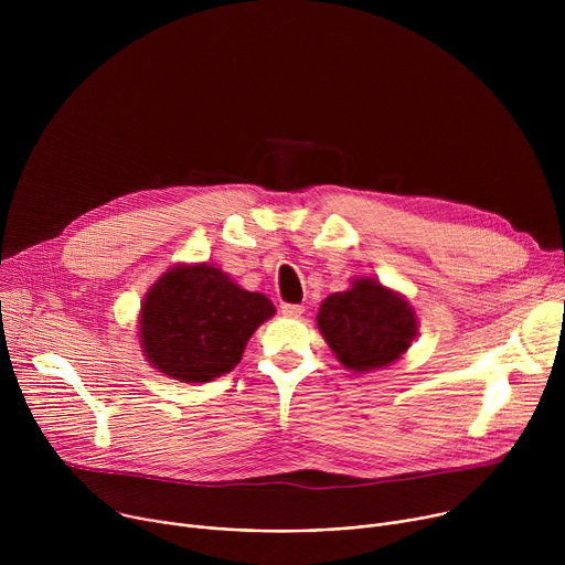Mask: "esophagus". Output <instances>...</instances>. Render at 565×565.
<instances>
[{
	"label": "esophagus",
	"instance_id": "obj_1",
	"mask_svg": "<svg viewBox=\"0 0 565 565\" xmlns=\"http://www.w3.org/2000/svg\"><path fill=\"white\" fill-rule=\"evenodd\" d=\"M281 312H284L286 317H299V315L303 312V306H301V303H284V306H281Z\"/></svg>",
	"mask_w": 565,
	"mask_h": 565
}]
</instances>
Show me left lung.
<instances>
[{
	"label": "left lung",
	"instance_id": "obj_1",
	"mask_svg": "<svg viewBox=\"0 0 565 565\" xmlns=\"http://www.w3.org/2000/svg\"><path fill=\"white\" fill-rule=\"evenodd\" d=\"M317 327L347 369L364 373L405 355L418 333V319L405 297L360 277L349 290L321 301Z\"/></svg>",
	"mask_w": 565,
	"mask_h": 565
}]
</instances>
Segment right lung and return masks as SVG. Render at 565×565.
<instances>
[{"label":"right lung","instance_id":"add662e5","mask_svg":"<svg viewBox=\"0 0 565 565\" xmlns=\"http://www.w3.org/2000/svg\"><path fill=\"white\" fill-rule=\"evenodd\" d=\"M275 315L262 292L236 286L210 264H179L145 295L140 344L147 362L181 382L230 373L253 333Z\"/></svg>","mask_w":565,"mask_h":565}]
</instances>
